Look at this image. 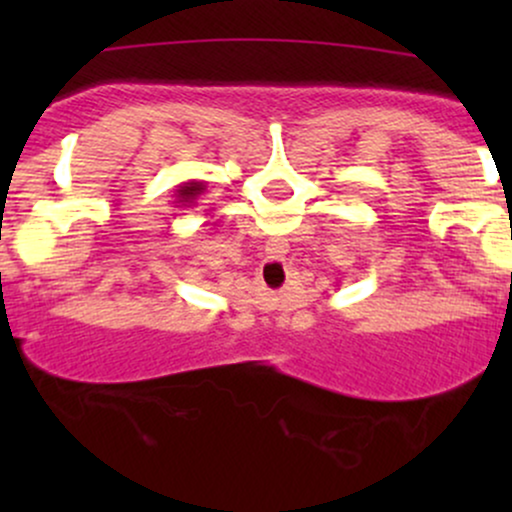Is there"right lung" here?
<instances>
[{"label":"right lung","mask_w":512,"mask_h":512,"mask_svg":"<svg viewBox=\"0 0 512 512\" xmlns=\"http://www.w3.org/2000/svg\"><path fill=\"white\" fill-rule=\"evenodd\" d=\"M207 192V182L202 180H187L178 185V190H175V199L178 202L175 204H182V207H192V204L197 202L199 195H204Z\"/></svg>","instance_id":"obj_1"}]
</instances>
